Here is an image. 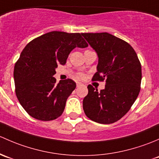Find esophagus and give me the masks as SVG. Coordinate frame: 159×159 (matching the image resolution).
Wrapping results in <instances>:
<instances>
[{
    "label": "esophagus",
    "instance_id": "obj_1",
    "mask_svg": "<svg viewBox=\"0 0 159 159\" xmlns=\"http://www.w3.org/2000/svg\"><path fill=\"white\" fill-rule=\"evenodd\" d=\"M82 83H76V86H77V87H79V86H82Z\"/></svg>",
    "mask_w": 159,
    "mask_h": 159
}]
</instances>
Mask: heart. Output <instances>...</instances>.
Segmentation results:
<instances>
[{
  "mask_svg": "<svg viewBox=\"0 0 159 159\" xmlns=\"http://www.w3.org/2000/svg\"><path fill=\"white\" fill-rule=\"evenodd\" d=\"M80 76V78H82V77H83V74H80V76Z\"/></svg>",
  "mask_w": 159,
  "mask_h": 159,
  "instance_id": "heart-1",
  "label": "heart"
}]
</instances>
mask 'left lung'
I'll use <instances>...</instances> for the list:
<instances>
[{"mask_svg":"<svg viewBox=\"0 0 159 159\" xmlns=\"http://www.w3.org/2000/svg\"><path fill=\"white\" fill-rule=\"evenodd\" d=\"M81 34L98 56L93 80H106L100 92L88 86L83 110L94 122L113 123L128 112L140 92L142 68L138 56L127 42L109 33Z\"/></svg>","mask_w":159,"mask_h":159,"instance_id":"8db88e82","label":"left lung"}]
</instances>
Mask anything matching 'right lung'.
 I'll return each mask as SVG.
<instances>
[{
	"label": "right lung",
	"instance_id": "add662e5",
	"mask_svg": "<svg viewBox=\"0 0 159 159\" xmlns=\"http://www.w3.org/2000/svg\"><path fill=\"white\" fill-rule=\"evenodd\" d=\"M87 47L79 33L60 31L47 33L26 46L14 66V77L17 99L29 115L42 121L62 115L76 85L70 79L56 83V69L66 64L73 49Z\"/></svg>",
	"mask_w": 159,
	"mask_h": 159
}]
</instances>
